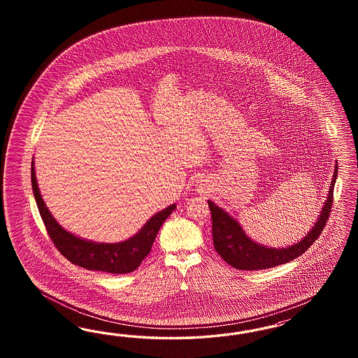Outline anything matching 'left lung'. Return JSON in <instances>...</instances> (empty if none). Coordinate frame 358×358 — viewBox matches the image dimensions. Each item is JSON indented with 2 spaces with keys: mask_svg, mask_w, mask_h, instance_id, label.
<instances>
[{
  "mask_svg": "<svg viewBox=\"0 0 358 358\" xmlns=\"http://www.w3.org/2000/svg\"><path fill=\"white\" fill-rule=\"evenodd\" d=\"M336 178L337 162L327 199L320 210V214L315 220L314 226L303 238H299V241L282 248L268 247L257 243L256 240L250 238V235H247L244 228L241 227L235 217H231L227 211L215 205L213 201H207L213 217L214 248L228 265L238 271L268 269L299 257L313 245L324 228L332 207V194Z\"/></svg>",
  "mask_w": 358,
  "mask_h": 358,
  "instance_id": "obj_1",
  "label": "left lung"
}]
</instances>
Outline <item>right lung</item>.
I'll use <instances>...</instances> for the list:
<instances>
[{"label":"right lung","instance_id":"1","mask_svg":"<svg viewBox=\"0 0 358 358\" xmlns=\"http://www.w3.org/2000/svg\"><path fill=\"white\" fill-rule=\"evenodd\" d=\"M31 185H33L34 198L36 206L39 208L41 217L43 219L44 226L47 228L50 238L54 241L56 248L65 259L72 264L85 268L87 271H106L111 274H126L139 268L141 261L144 260L152 248V244L163 226L165 219L169 217L176 205H171L147 220V223L131 238L120 243H98L85 238H80L71 231H66L51 214L48 207L42 198L34 159L31 162Z\"/></svg>","mask_w":358,"mask_h":358}]
</instances>
